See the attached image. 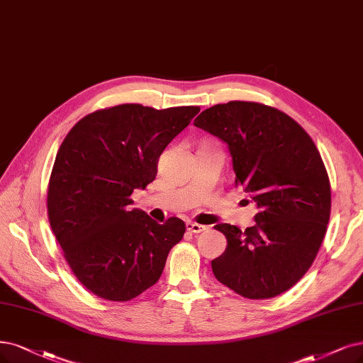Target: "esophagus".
<instances>
[{
    "label": "esophagus",
    "mask_w": 363,
    "mask_h": 363,
    "mask_svg": "<svg viewBox=\"0 0 363 363\" xmlns=\"http://www.w3.org/2000/svg\"><path fill=\"white\" fill-rule=\"evenodd\" d=\"M186 230L191 232V233H200V232L206 230V225H202V224L194 223V221H189V223H186Z\"/></svg>",
    "instance_id": "1"
}]
</instances>
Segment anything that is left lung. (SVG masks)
Segmentation results:
<instances>
[{"label":"left lung","instance_id":"obj_1","mask_svg":"<svg viewBox=\"0 0 363 363\" xmlns=\"http://www.w3.org/2000/svg\"><path fill=\"white\" fill-rule=\"evenodd\" d=\"M194 125L229 145L235 185L256 202V224L216 230L227 248L212 260L221 284L247 299L287 291L310 269L330 217V182L313 139L293 118L254 101L203 111Z\"/></svg>","mask_w":363,"mask_h":363}]
</instances>
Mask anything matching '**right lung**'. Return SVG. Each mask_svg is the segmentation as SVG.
Here are the masks:
<instances>
[{
    "label": "right lung",
    "instance_id": "obj_1",
    "mask_svg": "<svg viewBox=\"0 0 363 363\" xmlns=\"http://www.w3.org/2000/svg\"><path fill=\"white\" fill-rule=\"evenodd\" d=\"M199 106L157 111L119 104L84 116L62 140L48 185V217L74 277L96 296L127 302L152 287L185 223L158 224L131 209V193L155 179L164 147Z\"/></svg>",
    "mask_w": 363,
    "mask_h": 363
}]
</instances>
